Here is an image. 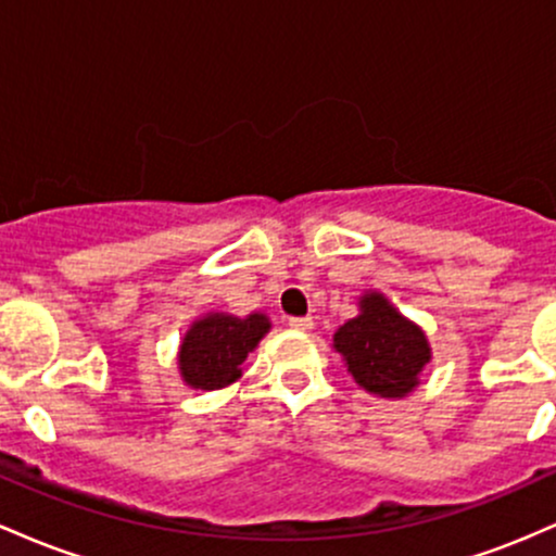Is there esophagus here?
Segmentation results:
<instances>
[{
    "label": "esophagus",
    "instance_id": "34e87169",
    "mask_svg": "<svg viewBox=\"0 0 556 556\" xmlns=\"http://www.w3.org/2000/svg\"><path fill=\"white\" fill-rule=\"evenodd\" d=\"M289 326L294 330H309L315 323H312V317H289Z\"/></svg>",
    "mask_w": 556,
    "mask_h": 556
}]
</instances>
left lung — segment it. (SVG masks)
Here are the masks:
<instances>
[{"label":"left lung","mask_w":556,"mask_h":556,"mask_svg":"<svg viewBox=\"0 0 556 556\" xmlns=\"http://www.w3.org/2000/svg\"><path fill=\"white\" fill-rule=\"evenodd\" d=\"M333 349L362 389L386 399H402L415 391L422 367L430 362L420 326L378 291H367L359 299V315L336 330Z\"/></svg>","instance_id":"1"}]
</instances>
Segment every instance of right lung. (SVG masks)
<instances>
[{
  "mask_svg": "<svg viewBox=\"0 0 556 556\" xmlns=\"http://www.w3.org/2000/svg\"><path fill=\"white\" fill-rule=\"evenodd\" d=\"M270 320L262 312L247 317L210 312L186 330L178 352V370L186 386L202 391L226 389L241 378L247 354L254 352Z\"/></svg>",
  "mask_w": 556,
  "mask_h": 556,
  "instance_id": "add662e5",
  "label": "right lung"
}]
</instances>
